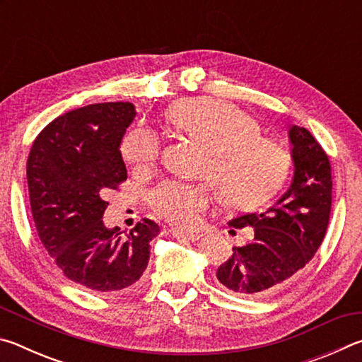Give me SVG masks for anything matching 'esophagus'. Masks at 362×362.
I'll return each instance as SVG.
<instances>
[{"label":"esophagus","mask_w":362,"mask_h":362,"mask_svg":"<svg viewBox=\"0 0 362 362\" xmlns=\"http://www.w3.org/2000/svg\"><path fill=\"white\" fill-rule=\"evenodd\" d=\"M173 236L177 238V240H185V241H189V243L198 241L201 238L199 233H183V231H179V230H173Z\"/></svg>","instance_id":"34e87169"}]
</instances>
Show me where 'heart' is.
<instances>
[{
	"label": "heart",
	"instance_id": "b5f03b06",
	"mask_svg": "<svg viewBox=\"0 0 362 362\" xmlns=\"http://www.w3.org/2000/svg\"><path fill=\"white\" fill-rule=\"evenodd\" d=\"M168 121L180 136L204 148L199 174L212 182L225 206L241 209L265 203L291 173L286 146L262 136L259 121L231 103L182 100L169 110ZM121 153L131 166L148 169L161 156V140L146 127H134L122 139ZM211 201L209 183L175 180L161 183L150 196L153 211L183 230L199 225Z\"/></svg>",
	"mask_w": 362,
	"mask_h": 362
}]
</instances>
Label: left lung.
Returning <instances> with one entry per match:
<instances>
[{
    "label": "left lung",
    "instance_id": "1",
    "mask_svg": "<svg viewBox=\"0 0 362 362\" xmlns=\"http://www.w3.org/2000/svg\"><path fill=\"white\" fill-rule=\"evenodd\" d=\"M296 173L291 188L260 214H243L230 226H252V238L233 247L217 279L236 296L255 298L279 291L308 263L326 236L332 207L327 153L305 127L289 131Z\"/></svg>",
    "mask_w": 362,
    "mask_h": 362
}]
</instances>
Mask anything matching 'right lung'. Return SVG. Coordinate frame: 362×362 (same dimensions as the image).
<instances>
[{
  "instance_id": "right-lung-1",
  "label": "right lung",
  "mask_w": 362,
  "mask_h": 362,
  "mask_svg": "<svg viewBox=\"0 0 362 362\" xmlns=\"http://www.w3.org/2000/svg\"><path fill=\"white\" fill-rule=\"evenodd\" d=\"M136 116L129 102L93 103L59 116L27 159L33 222L65 278L94 292L131 289L146 269L158 223L142 218L122 236L102 222L105 194L127 179L119 144Z\"/></svg>"
}]
</instances>
